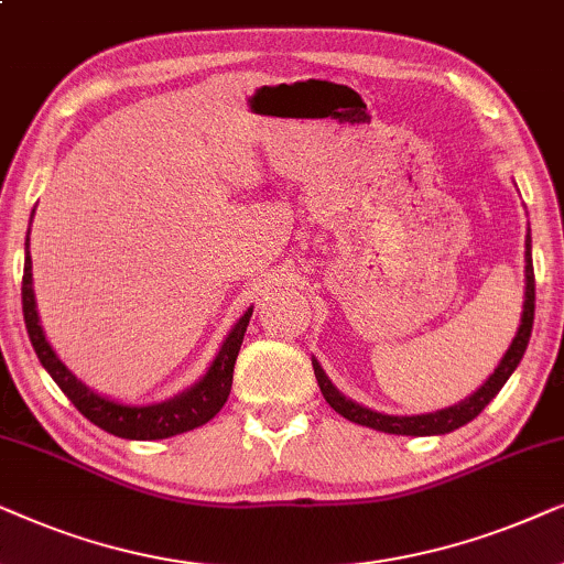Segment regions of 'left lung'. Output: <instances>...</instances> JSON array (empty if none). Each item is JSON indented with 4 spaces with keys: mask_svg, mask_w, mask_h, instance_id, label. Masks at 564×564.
I'll return each instance as SVG.
<instances>
[{
    "mask_svg": "<svg viewBox=\"0 0 564 564\" xmlns=\"http://www.w3.org/2000/svg\"><path fill=\"white\" fill-rule=\"evenodd\" d=\"M534 289H536V283H534V265H531V237H527V302H523L521 327H518L513 343H510V348L506 356H502L498 369H495L492 377L487 379L485 384L469 397V400L454 404V408H448V410L431 412V415H412V417L381 415V412H373L369 408H364V404L350 402L348 397H343L340 392H337V389L333 387V381L325 377V371H322L317 360H314V377H317L322 397H325L329 408H333L335 412H340L343 417H348L350 423L373 427V431H381V433L438 435V433H448V431H456V427L467 425L469 420H475L479 412L490 404V400L500 392L510 373L516 371V366L521 364L523 352H527L531 327H534V302H536Z\"/></svg>",
    "mask_w": 564,
    "mask_h": 564,
    "instance_id": "1",
    "label": "left lung"
}]
</instances>
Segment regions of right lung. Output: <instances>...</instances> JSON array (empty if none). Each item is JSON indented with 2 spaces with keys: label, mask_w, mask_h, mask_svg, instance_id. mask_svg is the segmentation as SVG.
Returning a JSON list of instances; mask_svg holds the SVG:
<instances>
[{
  "label": "right lung",
  "mask_w": 564,
  "mask_h": 564,
  "mask_svg": "<svg viewBox=\"0 0 564 564\" xmlns=\"http://www.w3.org/2000/svg\"><path fill=\"white\" fill-rule=\"evenodd\" d=\"M30 252L25 242V273H22V314H25V327L30 335V343L41 358L43 369H46L62 392L69 397L82 415L89 423H95L102 431H108L118 438H131V441H156V438H170V435L193 431V427L204 425L212 420L216 412L224 408L227 397L231 392V373H235V360L242 348L245 329L250 325L252 310L245 312V317L237 322L227 340H224L219 356L212 364V369L198 384L187 389L175 400L162 402V404H149V408H131V404H118L105 400V397L89 392L74 373L66 369L62 360L56 358V352L51 350L43 335L41 325H37V312H35V296H33V273H30Z\"/></svg>",
  "instance_id": "add662e5"
}]
</instances>
